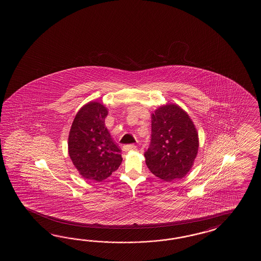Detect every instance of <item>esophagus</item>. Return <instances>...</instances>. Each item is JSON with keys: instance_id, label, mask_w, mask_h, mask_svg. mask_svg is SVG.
<instances>
[{"instance_id": "34e87169", "label": "esophagus", "mask_w": 261, "mask_h": 261, "mask_svg": "<svg viewBox=\"0 0 261 261\" xmlns=\"http://www.w3.org/2000/svg\"><path fill=\"white\" fill-rule=\"evenodd\" d=\"M136 149V146L134 145V144H126V145H124L123 146V150L124 151H132V150H135Z\"/></svg>"}]
</instances>
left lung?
<instances>
[{
    "label": "left lung",
    "instance_id": "left-lung-1",
    "mask_svg": "<svg viewBox=\"0 0 261 261\" xmlns=\"http://www.w3.org/2000/svg\"><path fill=\"white\" fill-rule=\"evenodd\" d=\"M151 144L144 153L150 172L167 182L191 170L199 149V135L188 113L175 103L160 106L151 115Z\"/></svg>",
    "mask_w": 261,
    "mask_h": 261
}]
</instances>
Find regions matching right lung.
Wrapping results in <instances>:
<instances>
[{
    "label": "right lung",
    "instance_id": "right-lung-1",
    "mask_svg": "<svg viewBox=\"0 0 261 261\" xmlns=\"http://www.w3.org/2000/svg\"><path fill=\"white\" fill-rule=\"evenodd\" d=\"M108 109L100 101L80 108L68 137V152L79 174L100 182L117 171L122 162L120 151L106 127Z\"/></svg>",
    "mask_w": 261,
    "mask_h": 261
}]
</instances>
